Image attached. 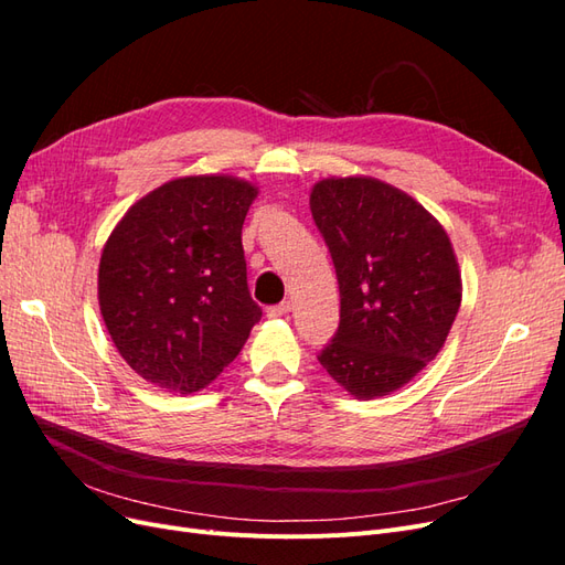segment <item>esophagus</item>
<instances>
[{
  "instance_id": "34e87169",
  "label": "esophagus",
  "mask_w": 565,
  "mask_h": 565,
  "mask_svg": "<svg viewBox=\"0 0 565 565\" xmlns=\"http://www.w3.org/2000/svg\"><path fill=\"white\" fill-rule=\"evenodd\" d=\"M289 313V301H282L278 306H270V309H266V316L268 318H282Z\"/></svg>"
}]
</instances>
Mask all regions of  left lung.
I'll return each instance as SVG.
<instances>
[{
    "mask_svg": "<svg viewBox=\"0 0 565 565\" xmlns=\"http://www.w3.org/2000/svg\"><path fill=\"white\" fill-rule=\"evenodd\" d=\"M311 214L341 297L339 330L318 361L358 401L388 396L450 334L461 303L450 237L415 198L372 177L318 181Z\"/></svg>",
    "mask_w": 565,
    "mask_h": 565,
    "instance_id": "8db88e82",
    "label": "left lung"
}]
</instances>
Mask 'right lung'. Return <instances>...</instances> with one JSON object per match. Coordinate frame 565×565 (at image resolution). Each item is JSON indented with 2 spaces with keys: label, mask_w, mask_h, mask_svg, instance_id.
<instances>
[{
  "label": "right lung",
  "mask_w": 565,
  "mask_h": 565,
  "mask_svg": "<svg viewBox=\"0 0 565 565\" xmlns=\"http://www.w3.org/2000/svg\"><path fill=\"white\" fill-rule=\"evenodd\" d=\"M254 183L200 174L134 202L104 245L98 306L115 349L169 393L210 386L262 309L249 297L243 224Z\"/></svg>",
  "instance_id": "obj_1"
}]
</instances>
